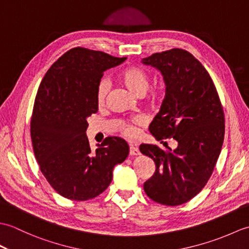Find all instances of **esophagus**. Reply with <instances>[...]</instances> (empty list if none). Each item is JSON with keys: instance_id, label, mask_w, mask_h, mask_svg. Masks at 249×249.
Returning a JSON list of instances; mask_svg holds the SVG:
<instances>
[{"instance_id": "obj_1", "label": "esophagus", "mask_w": 249, "mask_h": 249, "mask_svg": "<svg viewBox=\"0 0 249 249\" xmlns=\"http://www.w3.org/2000/svg\"><path fill=\"white\" fill-rule=\"evenodd\" d=\"M129 154H130L131 156L140 155V151H139V149H138V146L130 145V146H129Z\"/></svg>"}]
</instances>
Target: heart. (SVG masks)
Returning <instances> with one entry per match:
<instances>
[{
    "label": "heart",
    "instance_id": "1",
    "mask_svg": "<svg viewBox=\"0 0 249 249\" xmlns=\"http://www.w3.org/2000/svg\"><path fill=\"white\" fill-rule=\"evenodd\" d=\"M121 80L124 86L129 91L138 97H143L149 91L150 88V78L146 73L138 67H130L124 71L121 75ZM110 81L107 78H103L99 81L96 89V102L98 105H104L107 98V95L110 91ZM160 100V94H156L153 97L152 102L156 103ZM143 124V120L140 118L133 119L130 122H121L120 130L127 138H133L136 135V126Z\"/></svg>",
    "mask_w": 249,
    "mask_h": 249
}]
</instances>
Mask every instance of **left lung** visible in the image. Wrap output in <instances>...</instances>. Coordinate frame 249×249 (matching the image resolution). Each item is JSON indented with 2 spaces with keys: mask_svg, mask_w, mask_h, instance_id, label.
Instances as JSON below:
<instances>
[{
  "mask_svg": "<svg viewBox=\"0 0 249 249\" xmlns=\"http://www.w3.org/2000/svg\"><path fill=\"white\" fill-rule=\"evenodd\" d=\"M141 62L160 71L166 84L165 99L150 133L157 140L178 142L176 150L140 145V152L156 167L143 188L157 203L179 205L201 192L214 170L224 142V110L212 78L188 51L174 48Z\"/></svg>",
  "mask_w": 249,
  "mask_h": 249,
  "instance_id": "8db88e82",
  "label": "left lung"
}]
</instances>
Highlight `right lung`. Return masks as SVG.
Returning a JSON list of instances; mask_svg holds the SVG:
<instances>
[{"mask_svg":"<svg viewBox=\"0 0 249 249\" xmlns=\"http://www.w3.org/2000/svg\"><path fill=\"white\" fill-rule=\"evenodd\" d=\"M126 57L81 47L63 54L41 80L31 119V138L41 173L57 194L75 201L97 197L128 156L127 142L107 137L92 151L88 118L98 110L96 89L104 71Z\"/></svg>","mask_w":249,"mask_h":249,"instance_id":"right-lung-1","label":"right lung"}]
</instances>
